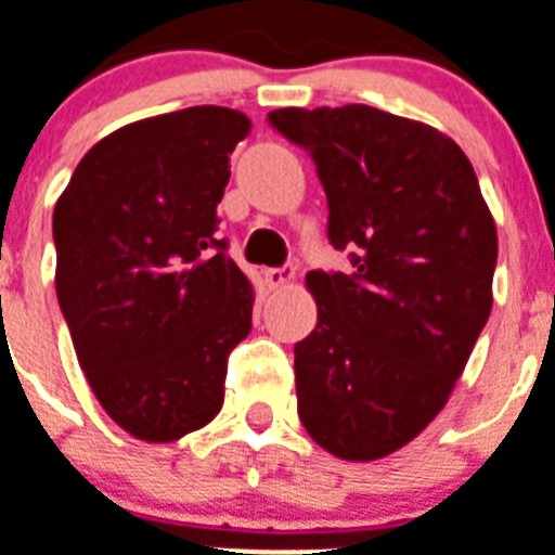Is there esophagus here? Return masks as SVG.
I'll return each instance as SVG.
<instances>
[{
  "label": "esophagus",
  "instance_id": "34e87169",
  "mask_svg": "<svg viewBox=\"0 0 555 555\" xmlns=\"http://www.w3.org/2000/svg\"><path fill=\"white\" fill-rule=\"evenodd\" d=\"M293 279H296L293 268H268L264 270V282H268V287H273V291H279V287H287Z\"/></svg>",
  "mask_w": 555,
  "mask_h": 555
}]
</instances>
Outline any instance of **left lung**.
Listing matches in <instances>:
<instances>
[{
    "label": "left lung",
    "instance_id": "obj_1",
    "mask_svg": "<svg viewBox=\"0 0 555 555\" xmlns=\"http://www.w3.org/2000/svg\"><path fill=\"white\" fill-rule=\"evenodd\" d=\"M327 193V238L353 273L310 270L317 327L296 345L310 439L348 462L390 456L448 404L493 308L496 222L465 151L379 107H279Z\"/></svg>",
    "mask_w": 555,
    "mask_h": 555
}]
</instances>
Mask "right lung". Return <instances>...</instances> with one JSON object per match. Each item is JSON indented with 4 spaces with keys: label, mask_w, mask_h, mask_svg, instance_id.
<instances>
[{
    "label": "right lung",
    "mask_w": 555,
    "mask_h": 555,
    "mask_svg": "<svg viewBox=\"0 0 555 555\" xmlns=\"http://www.w3.org/2000/svg\"><path fill=\"white\" fill-rule=\"evenodd\" d=\"M250 119L196 105L114 130L53 207L56 299L99 404L142 441L222 410L254 287L216 238V205Z\"/></svg>",
    "instance_id": "1"
}]
</instances>
